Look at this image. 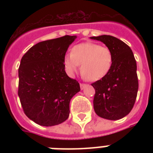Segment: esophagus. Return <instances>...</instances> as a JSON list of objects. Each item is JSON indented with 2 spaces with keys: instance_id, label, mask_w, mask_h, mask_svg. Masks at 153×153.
<instances>
[{
  "instance_id": "esophagus-1",
  "label": "esophagus",
  "mask_w": 153,
  "mask_h": 153,
  "mask_svg": "<svg viewBox=\"0 0 153 153\" xmlns=\"http://www.w3.org/2000/svg\"><path fill=\"white\" fill-rule=\"evenodd\" d=\"M86 86V84H84V83H80V88H81V90H83L85 87Z\"/></svg>"
}]
</instances>
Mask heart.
<instances>
[{
    "label": "heart",
    "mask_w": 153,
    "mask_h": 153,
    "mask_svg": "<svg viewBox=\"0 0 153 153\" xmlns=\"http://www.w3.org/2000/svg\"><path fill=\"white\" fill-rule=\"evenodd\" d=\"M63 66L68 75H75L81 66L82 74L91 82L102 80L109 74L114 62L110 49L94 43H82L72 48L71 54L65 55Z\"/></svg>",
    "instance_id": "obj_1"
}]
</instances>
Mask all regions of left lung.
Masks as SVG:
<instances>
[{
    "mask_svg": "<svg viewBox=\"0 0 153 153\" xmlns=\"http://www.w3.org/2000/svg\"><path fill=\"white\" fill-rule=\"evenodd\" d=\"M91 39L102 42L114 55L109 74L91 84L95 90L94 109L102 118L119 120L130 113L137 95L135 58L130 48L116 37L102 35Z\"/></svg>",
    "mask_w": 153,
    "mask_h": 153,
    "instance_id": "obj_1",
    "label": "left lung"
}]
</instances>
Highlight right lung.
I'll return each instance as SVG.
<instances>
[{
	"instance_id": "add662e5",
	"label": "right lung",
	"mask_w": 153,
	"mask_h": 153,
	"mask_svg": "<svg viewBox=\"0 0 153 153\" xmlns=\"http://www.w3.org/2000/svg\"><path fill=\"white\" fill-rule=\"evenodd\" d=\"M76 36L39 42L25 53L19 67L18 95L26 116L39 126H53L68 118L70 102L80 91L63 66Z\"/></svg>"
}]
</instances>
